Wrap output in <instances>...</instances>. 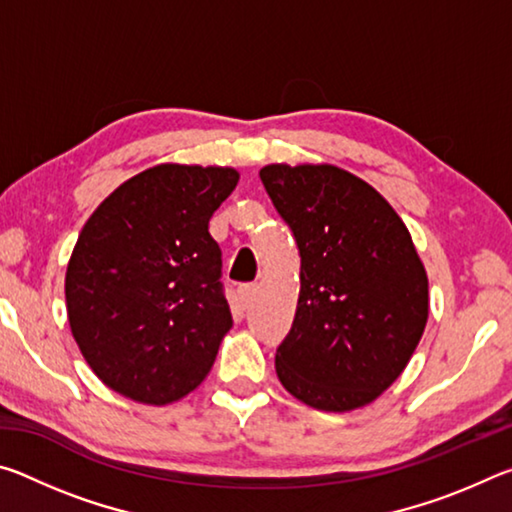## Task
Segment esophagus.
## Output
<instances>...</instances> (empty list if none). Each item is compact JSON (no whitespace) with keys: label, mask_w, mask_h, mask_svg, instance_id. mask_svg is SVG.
Masks as SVG:
<instances>
[{"label":"esophagus","mask_w":512,"mask_h":512,"mask_svg":"<svg viewBox=\"0 0 512 512\" xmlns=\"http://www.w3.org/2000/svg\"><path fill=\"white\" fill-rule=\"evenodd\" d=\"M255 291H257V284H241V287H239V300L248 307L250 300L255 298Z\"/></svg>","instance_id":"esophagus-1"}]
</instances>
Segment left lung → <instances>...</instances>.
Masks as SVG:
<instances>
[{"instance_id": "8db88e82", "label": "left lung", "mask_w": 512, "mask_h": 512, "mask_svg": "<svg viewBox=\"0 0 512 512\" xmlns=\"http://www.w3.org/2000/svg\"><path fill=\"white\" fill-rule=\"evenodd\" d=\"M259 178L300 250L277 377L318 411L366 406L402 375L427 325L429 280L409 230L377 189L334 164H268Z\"/></svg>"}]
</instances>
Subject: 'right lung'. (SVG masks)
Instances as JSON below:
<instances>
[{"instance_id":"right-lung-1","label":"right lung","mask_w":512,"mask_h":512,"mask_svg":"<svg viewBox=\"0 0 512 512\" xmlns=\"http://www.w3.org/2000/svg\"><path fill=\"white\" fill-rule=\"evenodd\" d=\"M239 183L230 167L158 164L83 225L65 275L69 327L103 384L142 404L201 384L232 327L210 225Z\"/></svg>"}]
</instances>
